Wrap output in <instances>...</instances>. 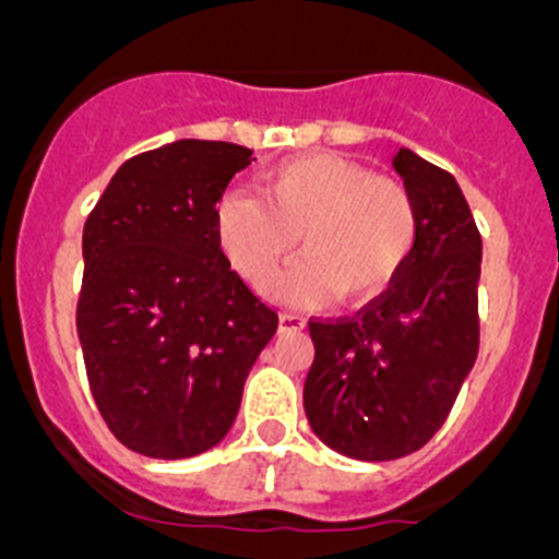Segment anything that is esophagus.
<instances>
[{"mask_svg":"<svg viewBox=\"0 0 559 559\" xmlns=\"http://www.w3.org/2000/svg\"><path fill=\"white\" fill-rule=\"evenodd\" d=\"M305 316L299 313H280V330L283 333H299V330H305Z\"/></svg>","mask_w":559,"mask_h":559,"instance_id":"obj_1","label":"esophagus"}]
</instances>
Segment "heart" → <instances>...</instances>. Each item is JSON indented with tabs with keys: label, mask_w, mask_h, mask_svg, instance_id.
Wrapping results in <instances>:
<instances>
[{
	"label": "heart",
	"mask_w": 559,
	"mask_h": 559,
	"mask_svg": "<svg viewBox=\"0 0 559 559\" xmlns=\"http://www.w3.org/2000/svg\"><path fill=\"white\" fill-rule=\"evenodd\" d=\"M417 206L403 185L333 153H310L260 176V195L229 190L215 204V237L235 271L269 288L294 254L305 260L280 285L285 302H344L383 294L417 246Z\"/></svg>",
	"instance_id": "heart-1"
}]
</instances>
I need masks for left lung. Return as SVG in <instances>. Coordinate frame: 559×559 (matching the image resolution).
<instances>
[{
  "mask_svg": "<svg viewBox=\"0 0 559 559\" xmlns=\"http://www.w3.org/2000/svg\"><path fill=\"white\" fill-rule=\"evenodd\" d=\"M392 167L417 206L412 260L353 319L310 322L305 414L324 445L360 462L426 445L478 355L481 235L462 187L408 147Z\"/></svg>",
  "mask_w": 559,
  "mask_h": 559,
  "instance_id": "left-lung-1",
  "label": "left lung"
}]
</instances>
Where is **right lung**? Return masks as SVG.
I'll return each mask as SVG.
<instances>
[{
    "mask_svg": "<svg viewBox=\"0 0 559 559\" xmlns=\"http://www.w3.org/2000/svg\"><path fill=\"white\" fill-rule=\"evenodd\" d=\"M249 147L179 140L114 173L83 226L78 338L122 445L190 459L229 433L276 313L231 271L215 204Z\"/></svg>",
    "mask_w": 559,
    "mask_h": 559,
    "instance_id": "add662e5",
    "label": "right lung"
}]
</instances>
